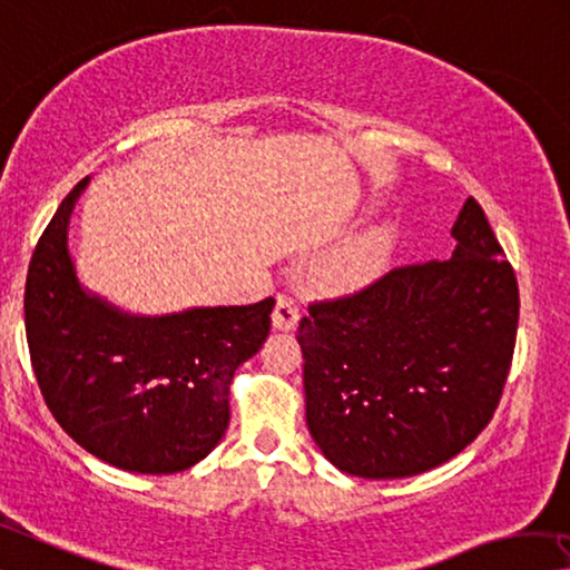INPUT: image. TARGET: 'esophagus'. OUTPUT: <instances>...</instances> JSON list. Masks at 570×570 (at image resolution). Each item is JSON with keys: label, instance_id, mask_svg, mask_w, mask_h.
<instances>
[{"label": "esophagus", "instance_id": "obj_1", "mask_svg": "<svg viewBox=\"0 0 570 570\" xmlns=\"http://www.w3.org/2000/svg\"><path fill=\"white\" fill-rule=\"evenodd\" d=\"M299 324V304L292 296H278L274 309V327L276 330H294Z\"/></svg>", "mask_w": 570, "mask_h": 570}]
</instances>
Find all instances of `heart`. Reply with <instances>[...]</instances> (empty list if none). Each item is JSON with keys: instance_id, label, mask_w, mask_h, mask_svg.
Here are the masks:
<instances>
[{"instance_id": "obj_1", "label": "heart", "mask_w": 570, "mask_h": 570, "mask_svg": "<svg viewBox=\"0 0 570 570\" xmlns=\"http://www.w3.org/2000/svg\"><path fill=\"white\" fill-rule=\"evenodd\" d=\"M393 250V236L385 228H370L334 248L322 264L324 284L355 288L367 284L385 268Z\"/></svg>"}]
</instances>
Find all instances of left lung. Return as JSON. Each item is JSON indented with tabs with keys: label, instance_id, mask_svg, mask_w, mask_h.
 Masks as SVG:
<instances>
[{
	"label": "left lung",
	"instance_id": "obj_1",
	"mask_svg": "<svg viewBox=\"0 0 570 570\" xmlns=\"http://www.w3.org/2000/svg\"><path fill=\"white\" fill-rule=\"evenodd\" d=\"M451 236L449 258L395 266L312 302L299 322L306 426L342 472H429L492 421L518 337V278L474 197Z\"/></svg>",
	"mask_w": 570,
	"mask_h": 570
}]
</instances>
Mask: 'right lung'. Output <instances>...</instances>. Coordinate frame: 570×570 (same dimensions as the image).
<instances>
[{"instance_id":"add662e5","label":"right lung","mask_w":570,"mask_h":570,"mask_svg":"<svg viewBox=\"0 0 570 570\" xmlns=\"http://www.w3.org/2000/svg\"><path fill=\"white\" fill-rule=\"evenodd\" d=\"M86 185L88 177L60 203L27 271L35 377L62 431L101 462L183 472L228 429L233 373L266 342L276 302L131 317L86 294L68 253L70 213Z\"/></svg>"}]
</instances>
